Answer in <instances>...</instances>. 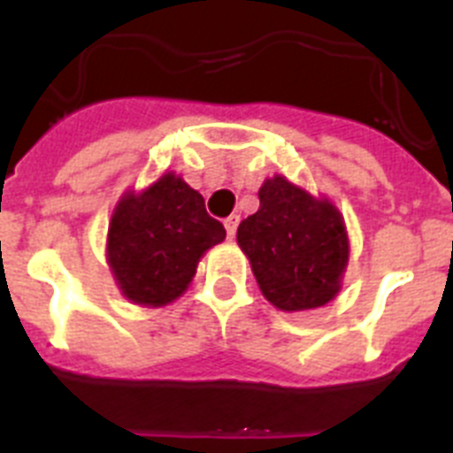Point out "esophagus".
Instances as JSON below:
<instances>
[{
	"label": "esophagus",
	"instance_id": "obj_1",
	"mask_svg": "<svg viewBox=\"0 0 453 453\" xmlns=\"http://www.w3.org/2000/svg\"><path fill=\"white\" fill-rule=\"evenodd\" d=\"M238 222H240L238 215H229V218L224 219V229H226V235H229V238H234V235H235V229H238Z\"/></svg>",
	"mask_w": 453,
	"mask_h": 453
}]
</instances>
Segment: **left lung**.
<instances>
[{
  "label": "left lung",
  "instance_id": "left-lung-1",
  "mask_svg": "<svg viewBox=\"0 0 453 453\" xmlns=\"http://www.w3.org/2000/svg\"><path fill=\"white\" fill-rule=\"evenodd\" d=\"M261 206L238 226V245L267 302L281 311L329 303L349 261L345 222L326 199H313L283 177L258 190Z\"/></svg>",
  "mask_w": 453,
  "mask_h": 453
}]
</instances>
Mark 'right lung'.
Masks as SVG:
<instances>
[{
	"mask_svg": "<svg viewBox=\"0 0 453 453\" xmlns=\"http://www.w3.org/2000/svg\"><path fill=\"white\" fill-rule=\"evenodd\" d=\"M224 235L202 195L165 174L142 195L129 192L118 203L108 226V265L131 302L163 306L181 297L203 251Z\"/></svg>",
	"mask_w": 453,
	"mask_h": 453,
	"instance_id": "right-lung-1",
	"label": "right lung"
}]
</instances>
